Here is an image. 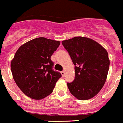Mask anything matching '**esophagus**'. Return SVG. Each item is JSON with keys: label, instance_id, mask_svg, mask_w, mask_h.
<instances>
[{"label": "esophagus", "instance_id": "esophagus-1", "mask_svg": "<svg viewBox=\"0 0 123 123\" xmlns=\"http://www.w3.org/2000/svg\"><path fill=\"white\" fill-rule=\"evenodd\" d=\"M61 74H62L63 77H64V76H65V71H64V70L62 71V72H61Z\"/></svg>", "mask_w": 123, "mask_h": 123}]
</instances>
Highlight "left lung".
I'll list each match as a JSON object with an SVG mask.
<instances>
[{"label":"left lung","mask_w":123,"mask_h":123,"mask_svg":"<svg viewBox=\"0 0 123 123\" xmlns=\"http://www.w3.org/2000/svg\"><path fill=\"white\" fill-rule=\"evenodd\" d=\"M74 65L75 77L67 83L70 93L80 100L91 99L103 86L110 67L106 50L95 41L76 37L62 41Z\"/></svg>","instance_id":"8db88e82"}]
</instances>
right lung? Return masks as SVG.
<instances>
[{
  "label": "right lung",
  "instance_id": "obj_1",
  "mask_svg": "<svg viewBox=\"0 0 123 123\" xmlns=\"http://www.w3.org/2000/svg\"><path fill=\"white\" fill-rule=\"evenodd\" d=\"M59 41L39 37L18 49L11 62L15 81L22 92L34 99L47 97L53 92L62 74L53 69L51 56L59 47Z\"/></svg>",
  "mask_w": 123,
  "mask_h": 123
}]
</instances>
